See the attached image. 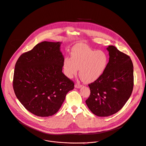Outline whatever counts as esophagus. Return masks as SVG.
Wrapping results in <instances>:
<instances>
[{"label":"esophagus","instance_id":"1","mask_svg":"<svg viewBox=\"0 0 146 146\" xmlns=\"http://www.w3.org/2000/svg\"><path fill=\"white\" fill-rule=\"evenodd\" d=\"M82 87V84H77V83H76V84H75V87L77 88H80V87Z\"/></svg>","mask_w":146,"mask_h":146}]
</instances>
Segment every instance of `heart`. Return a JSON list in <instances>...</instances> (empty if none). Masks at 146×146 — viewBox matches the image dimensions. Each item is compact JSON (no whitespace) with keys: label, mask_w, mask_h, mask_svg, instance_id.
I'll list each match as a JSON object with an SVG mask.
<instances>
[{"label":"heart","mask_w":146,"mask_h":146,"mask_svg":"<svg viewBox=\"0 0 146 146\" xmlns=\"http://www.w3.org/2000/svg\"><path fill=\"white\" fill-rule=\"evenodd\" d=\"M71 58L64 60V74L69 78H72L80 69L79 75L86 83L97 80L104 73L108 63V57L105 52L92 49L82 44L72 48Z\"/></svg>","instance_id":"1"}]
</instances>
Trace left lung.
<instances>
[{"mask_svg":"<svg viewBox=\"0 0 146 146\" xmlns=\"http://www.w3.org/2000/svg\"><path fill=\"white\" fill-rule=\"evenodd\" d=\"M109 62L102 75L88 84L90 96L86 101L90 110L98 116H108L121 110L133 88V65L130 58L110 45Z\"/></svg>","mask_w":146,"mask_h":146,"instance_id":"8db88e82","label":"left lung"}]
</instances>
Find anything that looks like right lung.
Here are the masks:
<instances>
[{"label": "right lung", "mask_w": 146, "mask_h": 146, "mask_svg": "<svg viewBox=\"0 0 146 146\" xmlns=\"http://www.w3.org/2000/svg\"><path fill=\"white\" fill-rule=\"evenodd\" d=\"M61 42L44 41L18 59L13 76L15 94L29 112L46 117L56 113L74 84L62 73Z\"/></svg>", "instance_id": "add662e5"}]
</instances>
